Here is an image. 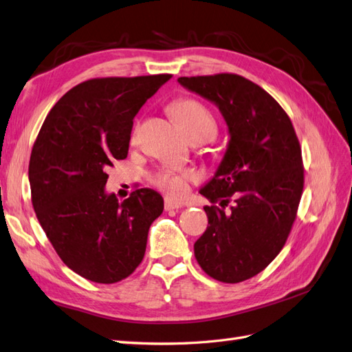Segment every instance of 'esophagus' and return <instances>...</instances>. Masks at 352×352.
I'll list each match as a JSON object with an SVG mask.
<instances>
[{
    "mask_svg": "<svg viewBox=\"0 0 352 352\" xmlns=\"http://www.w3.org/2000/svg\"><path fill=\"white\" fill-rule=\"evenodd\" d=\"M179 207H182V204L175 201V199L168 198V197L166 198V201H164V208H166V210H177Z\"/></svg>",
    "mask_w": 352,
    "mask_h": 352,
    "instance_id": "1",
    "label": "esophagus"
}]
</instances>
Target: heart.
Here are the masks:
<instances>
[{
    "label": "heart",
    "instance_id": "1",
    "mask_svg": "<svg viewBox=\"0 0 352 352\" xmlns=\"http://www.w3.org/2000/svg\"><path fill=\"white\" fill-rule=\"evenodd\" d=\"M173 117L191 139H203L204 142L214 138L217 131V122L213 113L206 105L195 99H180L172 107ZM198 173L192 168L184 167H164L153 176V184L163 189L170 197H184L189 184L195 182Z\"/></svg>",
    "mask_w": 352,
    "mask_h": 352
}]
</instances>
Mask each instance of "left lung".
Returning <instances> with one entry per match:
<instances>
[{"label":"left lung","mask_w":352,"mask_h":352,"mask_svg":"<svg viewBox=\"0 0 352 352\" xmlns=\"http://www.w3.org/2000/svg\"><path fill=\"white\" fill-rule=\"evenodd\" d=\"M177 81L219 108L230 135L214 176L199 189L222 208L204 207L208 226L194 244L195 258L212 278L240 283L275 259L296 219L303 189L299 140L278 102L241 75Z\"/></svg>","instance_id":"1"}]
</instances>
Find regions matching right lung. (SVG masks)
Returning a JSON list of instances; mask_svg holds the SVG:
<instances>
[{
    "instance_id": "1",
    "label": "right lung",
    "mask_w": 352,
    "mask_h": 352,
    "mask_svg": "<svg viewBox=\"0 0 352 352\" xmlns=\"http://www.w3.org/2000/svg\"><path fill=\"white\" fill-rule=\"evenodd\" d=\"M172 75L93 78L63 94L45 117L32 148V206L66 267L112 284L144 259L149 226L163 213L154 189L120 203L108 194L107 168L129 154L135 118Z\"/></svg>"
}]
</instances>
